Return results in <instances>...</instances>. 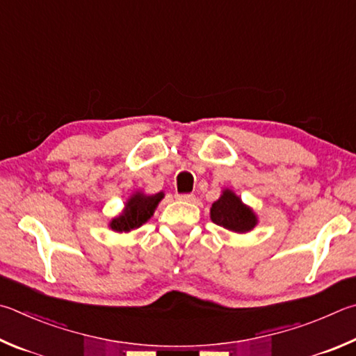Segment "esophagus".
<instances>
[{"label":"esophagus","mask_w":356,"mask_h":356,"mask_svg":"<svg viewBox=\"0 0 356 356\" xmlns=\"http://www.w3.org/2000/svg\"><path fill=\"white\" fill-rule=\"evenodd\" d=\"M177 199L186 200V202H193V200H195V195H191V193H186V195H177Z\"/></svg>","instance_id":"obj_1"}]
</instances>
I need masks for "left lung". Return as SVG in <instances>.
Returning a JSON list of instances; mask_svg holds the SVG:
<instances>
[{"instance_id":"8db88e82","label":"left lung","mask_w":356,"mask_h":356,"mask_svg":"<svg viewBox=\"0 0 356 356\" xmlns=\"http://www.w3.org/2000/svg\"><path fill=\"white\" fill-rule=\"evenodd\" d=\"M210 218L215 224L227 230L236 232V234H248L258 222L254 210L243 204L241 197H238L229 188L222 190L221 197L216 202H213Z\"/></svg>"}]
</instances>
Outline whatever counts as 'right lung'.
<instances>
[{
    "label": "right lung",
    "mask_w": 356,
    "mask_h": 356,
    "mask_svg": "<svg viewBox=\"0 0 356 356\" xmlns=\"http://www.w3.org/2000/svg\"><path fill=\"white\" fill-rule=\"evenodd\" d=\"M163 196V191L156 193V195H145L141 191H135L127 199L126 207L121 215L113 218L111 224H108V227L113 232H120V234L121 232H131L134 229H138L140 225L147 222V219H151Z\"/></svg>",
    "instance_id": "add662e5"
}]
</instances>
